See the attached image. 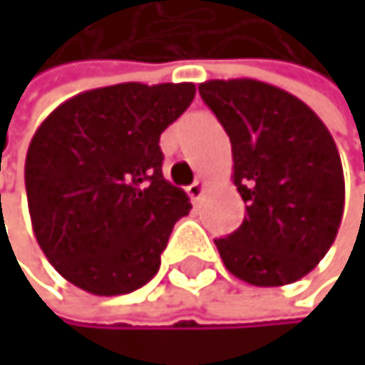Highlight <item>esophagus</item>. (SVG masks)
<instances>
[{"label": "esophagus", "instance_id": "esophagus-1", "mask_svg": "<svg viewBox=\"0 0 365 365\" xmlns=\"http://www.w3.org/2000/svg\"><path fill=\"white\" fill-rule=\"evenodd\" d=\"M203 190H205L203 179H195L192 184L188 186V195H190V199H192V201H199V199H201V195H203Z\"/></svg>", "mask_w": 365, "mask_h": 365}]
</instances>
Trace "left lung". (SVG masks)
I'll use <instances>...</instances> for the list:
<instances>
[{
  "mask_svg": "<svg viewBox=\"0 0 365 365\" xmlns=\"http://www.w3.org/2000/svg\"><path fill=\"white\" fill-rule=\"evenodd\" d=\"M199 93L230 135L247 210L241 227L215 241L223 264L256 287L304 278L344 215V170L327 124L300 98L252 78L205 81Z\"/></svg>",
  "mask_w": 365,
  "mask_h": 365,
  "instance_id": "8db88e82",
  "label": "left lung"
}]
</instances>
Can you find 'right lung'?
Masks as SVG:
<instances>
[{
	"label": "right lung",
	"mask_w": 365,
	"mask_h": 365,
	"mask_svg": "<svg viewBox=\"0 0 365 365\" xmlns=\"http://www.w3.org/2000/svg\"><path fill=\"white\" fill-rule=\"evenodd\" d=\"M192 83H120L58 105L26 155L32 230L54 269L93 296H122L158 274L188 195L162 175L160 135Z\"/></svg>",
	"instance_id": "obj_1"
}]
</instances>
